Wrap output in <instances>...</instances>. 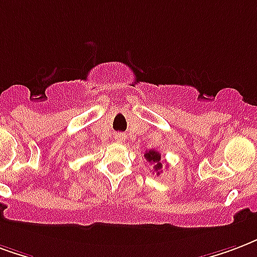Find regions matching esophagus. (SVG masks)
<instances>
[{"instance_id": "34e87169", "label": "esophagus", "mask_w": 257, "mask_h": 257, "mask_svg": "<svg viewBox=\"0 0 257 257\" xmlns=\"http://www.w3.org/2000/svg\"><path fill=\"white\" fill-rule=\"evenodd\" d=\"M114 140H117V142H122L123 135L122 134H114Z\"/></svg>"}]
</instances>
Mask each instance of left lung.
<instances>
[{"label": "left lung", "instance_id": "8db88e82", "mask_svg": "<svg viewBox=\"0 0 257 257\" xmlns=\"http://www.w3.org/2000/svg\"><path fill=\"white\" fill-rule=\"evenodd\" d=\"M144 158L147 159L148 162L154 163V172H157V174L161 173L162 170V163H161V154L158 153V151H147V153L144 154Z\"/></svg>", "mask_w": 257, "mask_h": 257}]
</instances>
